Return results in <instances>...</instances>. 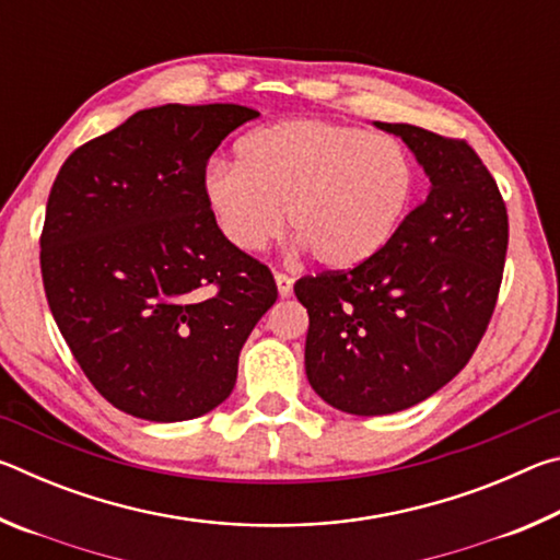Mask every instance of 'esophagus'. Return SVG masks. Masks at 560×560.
<instances>
[{
	"label": "esophagus",
	"instance_id": "1",
	"mask_svg": "<svg viewBox=\"0 0 560 560\" xmlns=\"http://www.w3.org/2000/svg\"><path fill=\"white\" fill-rule=\"evenodd\" d=\"M277 289H279V296L281 299H287V296H291V291H293V279L291 277H287V273H277Z\"/></svg>",
	"mask_w": 560,
	"mask_h": 560
}]
</instances>
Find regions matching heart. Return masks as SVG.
Here are the masks:
<instances>
[{"instance_id":"heart-1","label":"heart","mask_w":560,"mask_h":560,"mask_svg":"<svg viewBox=\"0 0 560 560\" xmlns=\"http://www.w3.org/2000/svg\"><path fill=\"white\" fill-rule=\"evenodd\" d=\"M420 175L400 140L318 118L252 130L234 163L205 170L202 197L234 249L259 252L283 224L328 269L358 267L412 212Z\"/></svg>"}]
</instances>
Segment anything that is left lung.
<instances>
[{"label":"left lung","mask_w":560,"mask_h":560,"mask_svg":"<svg viewBox=\"0 0 560 560\" xmlns=\"http://www.w3.org/2000/svg\"><path fill=\"white\" fill-rule=\"evenodd\" d=\"M430 192L373 259L299 279L308 311L306 375L340 412L375 417L428 400L469 363L494 314L509 244L499 187L464 140L407 122Z\"/></svg>","instance_id":"obj_1"}]
</instances>
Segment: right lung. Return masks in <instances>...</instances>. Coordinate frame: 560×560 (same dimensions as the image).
<instances>
[{
  "label": "right lung",
  "mask_w": 560,
  "mask_h": 560,
  "mask_svg": "<svg viewBox=\"0 0 560 560\" xmlns=\"http://www.w3.org/2000/svg\"><path fill=\"white\" fill-rule=\"evenodd\" d=\"M257 116L234 103L138 110L73 150L54 179L42 232L49 308L93 387L140 420L222 405L244 340L279 296L202 197L207 160Z\"/></svg>",
  "instance_id": "1"
}]
</instances>
